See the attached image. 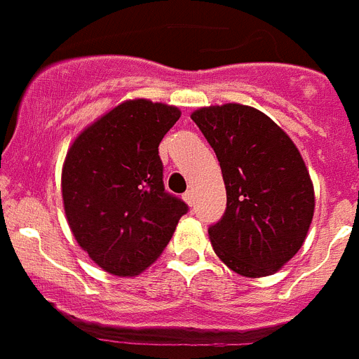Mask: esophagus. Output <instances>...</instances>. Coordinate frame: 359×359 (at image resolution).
Returning a JSON list of instances; mask_svg holds the SVG:
<instances>
[{
  "label": "esophagus",
  "instance_id": "1",
  "mask_svg": "<svg viewBox=\"0 0 359 359\" xmlns=\"http://www.w3.org/2000/svg\"><path fill=\"white\" fill-rule=\"evenodd\" d=\"M183 199H185V203L187 205H190V207H192V205H194V190H187L185 194H183Z\"/></svg>",
  "mask_w": 359,
  "mask_h": 359
}]
</instances>
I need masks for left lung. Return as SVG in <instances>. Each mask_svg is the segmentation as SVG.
<instances>
[{"mask_svg": "<svg viewBox=\"0 0 359 359\" xmlns=\"http://www.w3.org/2000/svg\"><path fill=\"white\" fill-rule=\"evenodd\" d=\"M190 118L214 149L226 187V212L208 230L215 255L243 277L273 275L302 248L315 214L302 154L255 107H199Z\"/></svg>", "mask_w": 359, "mask_h": 359, "instance_id": "left-lung-1", "label": "left lung"}]
</instances>
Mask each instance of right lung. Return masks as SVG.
Here are the masks:
<instances>
[{
    "mask_svg": "<svg viewBox=\"0 0 359 359\" xmlns=\"http://www.w3.org/2000/svg\"><path fill=\"white\" fill-rule=\"evenodd\" d=\"M180 116L169 104L123 100L82 129L66 152L61 190L69 230L107 273L140 275L189 210L165 192L158 154Z\"/></svg>",
    "mask_w": 359,
    "mask_h": 359,
    "instance_id": "add662e5",
    "label": "right lung"
}]
</instances>
